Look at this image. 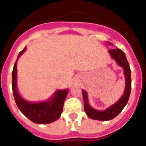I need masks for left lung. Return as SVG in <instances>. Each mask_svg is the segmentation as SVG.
Returning <instances> with one entry per match:
<instances>
[{
	"label": "left lung",
	"instance_id": "left-lung-1",
	"mask_svg": "<svg viewBox=\"0 0 146 146\" xmlns=\"http://www.w3.org/2000/svg\"><path fill=\"white\" fill-rule=\"evenodd\" d=\"M108 44L109 45H112V44L109 42H108ZM108 53L110 54L111 57L116 62L117 66L123 69V74L125 77V89L122 96L117 102L102 111L95 109L90 105L87 93L84 90H82L83 100L84 101V106L85 112L90 118L93 120L106 121L115 118L116 116L119 115V113L123 110V108L127 105L131 91V71L127 59L126 58L125 53L120 49L109 50Z\"/></svg>",
	"mask_w": 146,
	"mask_h": 146
}]
</instances>
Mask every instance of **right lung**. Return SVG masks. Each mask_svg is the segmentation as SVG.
Here are the masks:
<instances>
[{
	"mask_svg": "<svg viewBox=\"0 0 146 146\" xmlns=\"http://www.w3.org/2000/svg\"><path fill=\"white\" fill-rule=\"evenodd\" d=\"M26 50V47L19 53L12 72V87L14 100L19 109L23 115L34 123L46 124L59 119L63 110V104L68 89L58 90L48 100L41 102H32L21 96L17 89V61L21 55Z\"/></svg>",
	"mask_w": 146,
	"mask_h": 146,
	"instance_id": "1",
	"label": "right lung"
}]
</instances>
